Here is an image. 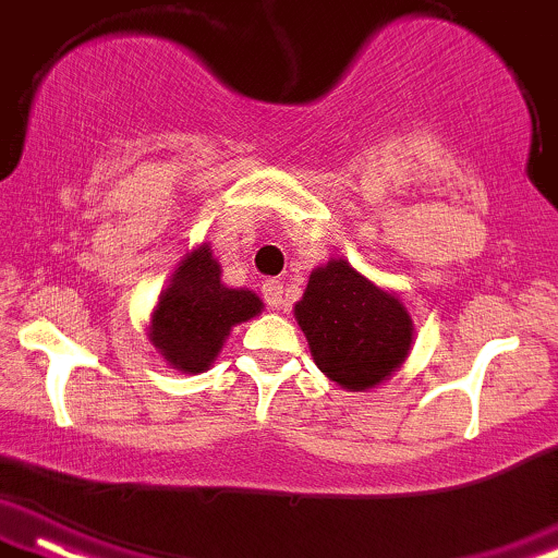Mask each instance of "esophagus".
Segmentation results:
<instances>
[{
	"label": "esophagus",
	"mask_w": 558,
	"mask_h": 558,
	"mask_svg": "<svg viewBox=\"0 0 558 558\" xmlns=\"http://www.w3.org/2000/svg\"><path fill=\"white\" fill-rule=\"evenodd\" d=\"M264 300H266V305H271V307H281V302H284V284H281V281H266L264 284Z\"/></svg>",
	"instance_id": "esophagus-1"
}]
</instances>
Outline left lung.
<instances>
[{"instance_id": "8db88e82", "label": "left lung", "mask_w": 558, "mask_h": 558, "mask_svg": "<svg viewBox=\"0 0 558 558\" xmlns=\"http://www.w3.org/2000/svg\"><path fill=\"white\" fill-rule=\"evenodd\" d=\"M294 318L320 373L347 390L388 380L414 339V323L401 298L380 290L343 258L315 268L294 305Z\"/></svg>"}]
</instances>
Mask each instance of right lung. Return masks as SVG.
<instances>
[{"instance_id":"add662e5","label":"right lung","mask_w":558,"mask_h":558,"mask_svg":"<svg viewBox=\"0 0 558 558\" xmlns=\"http://www.w3.org/2000/svg\"><path fill=\"white\" fill-rule=\"evenodd\" d=\"M219 277L222 268L211 247L198 245L175 268L153 313L149 341L181 373L209 369L232 326L256 318L264 307L258 294L230 290Z\"/></svg>"}]
</instances>
